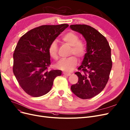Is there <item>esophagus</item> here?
Here are the masks:
<instances>
[{"instance_id":"1","label":"esophagus","mask_w":130,"mask_h":130,"mask_svg":"<svg viewBox=\"0 0 130 130\" xmlns=\"http://www.w3.org/2000/svg\"><path fill=\"white\" fill-rule=\"evenodd\" d=\"M63 74L66 76H70L71 75V73H66V72H63Z\"/></svg>"}]
</instances>
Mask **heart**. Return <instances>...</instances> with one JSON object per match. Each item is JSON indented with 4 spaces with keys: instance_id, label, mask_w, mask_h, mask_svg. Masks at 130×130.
Segmentation results:
<instances>
[{
    "instance_id": "b5f03b06",
    "label": "heart",
    "mask_w": 130,
    "mask_h": 130,
    "mask_svg": "<svg viewBox=\"0 0 130 130\" xmlns=\"http://www.w3.org/2000/svg\"><path fill=\"white\" fill-rule=\"evenodd\" d=\"M79 39V35L74 31H70L62 37V40L71 46L70 55H74L79 59H83L86 53L85 43ZM58 44L56 41H52L48 47V52L52 58L56 59L58 58ZM78 64V59L75 56H71L68 58L62 59L57 62L56 68L62 71L72 70Z\"/></svg>"
}]
</instances>
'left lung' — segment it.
<instances>
[{"instance_id": "8db88e82", "label": "left lung", "mask_w": 130, "mask_h": 130, "mask_svg": "<svg viewBox=\"0 0 130 130\" xmlns=\"http://www.w3.org/2000/svg\"><path fill=\"white\" fill-rule=\"evenodd\" d=\"M72 30L82 34L87 42V53L75 74L78 82L71 89L82 99H91L99 94L106 86L112 68L111 48L108 41L95 28L86 25H71Z\"/></svg>"}]
</instances>
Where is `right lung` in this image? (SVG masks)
<instances>
[{"label": "right lung", "instance_id": "1", "mask_svg": "<svg viewBox=\"0 0 130 130\" xmlns=\"http://www.w3.org/2000/svg\"><path fill=\"white\" fill-rule=\"evenodd\" d=\"M69 27L68 24L43 25L24 34L13 54V73L25 92L40 97L51 90L54 79L61 75L60 70H49L51 64L48 52L50 43Z\"/></svg>", "mask_w": 130, "mask_h": 130}]
</instances>
